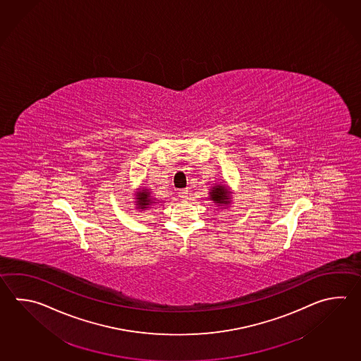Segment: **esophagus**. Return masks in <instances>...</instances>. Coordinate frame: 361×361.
<instances>
[{
  "label": "esophagus",
  "instance_id": "1",
  "mask_svg": "<svg viewBox=\"0 0 361 361\" xmlns=\"http://www.w3.org/2000/svg\"><path fill=\"white\" fill-rule=\"evenodd\" d=\"M189 189H183V190H180L178 192V197L183 199V200H186V199H189Z\"/></svg>",
  "mask_w": 361,
  "mask_h": 361
}]
</instances>
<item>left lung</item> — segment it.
Listing matches in <instances>:
<instances>
[{
    "label": "left lung",
    "mask_w": 361,
    "mask_h": 361,
    "mask_svg": "<svg viewBox=\"0 0 361 361\" xmlns=\"http://www.w3.org/2000/svg\"><path fill=\"white\" fill-rule=\"evenodd\" d=\"M209 199L214 200L216 204L219 206H226L230 204V190L228 189V186L225 185H214V188L211 189L209 192Z\"/></svg>",
    "instance_id": "obj_1"
}]
</instances>
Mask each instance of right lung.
I'll list each match as a JSON object with an SVG mask.
<instances>
[{
    "label": "right lung",
    "instance_id": "right-lung-1",
    "mask_svg": "<svg viewBox=\"0 0 361 361\" xmlns=\"http://www.w3.org/2000/svg\"><path fill=\"white\" fill-rule=\"evenodd\" d=\"M137 198H136V206L139 209H147V207L152 206L154 202H153V199L150 198V192H147V190H141L140 192H137V195H136Z\"/></svg>",
    "mask_w": 361,
    "mask_h": 361
}]
</instances>
